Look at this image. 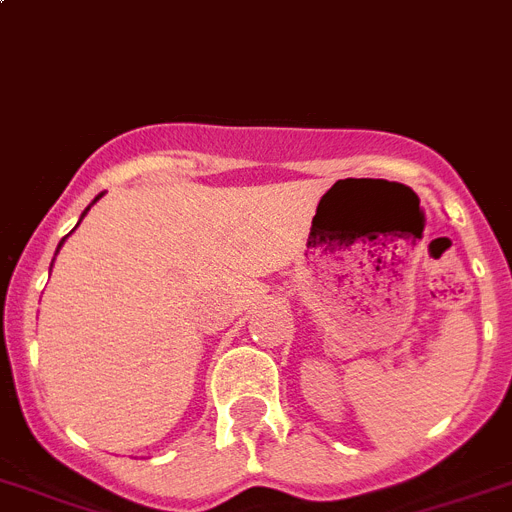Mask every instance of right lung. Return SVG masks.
<instances>
[{"instance_id": "right-lung-1", "label": "right lung", "mask_w": 512, "mask_h": 512, "mask_svg": "<svg viewBox=\"0 0 512 512\" xmlns=\"http://www.w3.org/2000/svg\"><path fill=\"white\" fill-rule=\"evenodd\" d=\"M96 200H98V197H96ZM88 210H90V208H85V213H88ZM85 213H83V216H85ZM62 242H64V239H62ZM59 247H62V244H59Z\"/></svg>"}]
</instances>
